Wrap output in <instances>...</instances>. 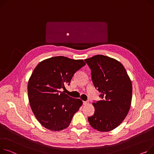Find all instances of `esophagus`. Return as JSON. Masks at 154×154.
Returning <instances> with one entry per match:
<instances>
[{"label":"esophagus","instance_id":"1","mask_svg":"<svg viewBox=\"0 0 154 154\" xmlns=\"http://www.w3.org/2000/svg\"><path fill=\"white\" fill-rule=\"evenodd\" d=\"M88 101H83V104L84 105H88Z\"/></svg>","mask_w":154,"mask_h":154}]
</instances>
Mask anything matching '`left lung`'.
<instances>
[{"mask_svg":"<svg viewBox=\"0 0 154 154\" xmlns=\"http://www.w3.org/2000/svg\"><path fill=\"white\" fill-rule=\"evenodd\" d=\"M91 71V79L101 100L92 105L93 116L88 118L90 126L100 132H108L124 121L129 111L132 86L122 64L115 59L96 55L85 59Z\"/></svg>","mask_w":154,"mask_h":154,"instance_id":"left-lung-1","label":"left lung"}]
</instances>
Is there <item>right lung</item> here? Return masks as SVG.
<instances>
[{
	"label": "right lung",
	"instance_id": "add662e5",
	"mask_svg": "<svg viewBox=\"0 0 154 154\" xmlns=\"http://www.w3.org/2000/svg\"><path fill=\"white\" fill-rule=\"evenodd\" d=\"M85 65L82 59L56 56L40 62L28 82V95L32 110L39 123L53 131L67 128L82 105L80 99L69 97L66 89L76 72Z\"/></svg>",
	"mask_w": 154,
	"mask_h": 154
}]
</instances>
